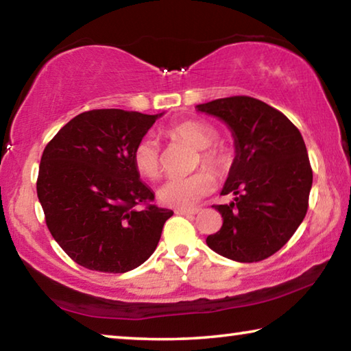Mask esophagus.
I'll use <instances>...</instances> for the list:
<instances>
[{
  "mask_svg": "<svg viewBox=\"0 0 351 351\" xmlns=\"http://www.w3.org/2000/svg\"><path fill=\"white\" fill-rule=\"evenodd\" d=\"M198 212H199L198 209H176V210H175L176 215H186V217H189V215H197Z\"/></svg>",
  "mask_w": 351,
  "mask_h": 351,
  "instance_id": "34e87169",
  "label": "esophagus"
}]
</instances>
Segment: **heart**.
<instances>
[{"label":"heart","mask_w":351,"mask_h":351,"mask_svg":"<svg viewBox=\"0 0 351 351\" xmlns=\"http://www.w3.org/2000/svg\"><path fill=\"white\" fill-rule=\"evenodd\" d=\"M167 134L198 148V164L210 169L217 176H224L230 170L232 154L224 145L213 144L217 141V132L209 123L189 119V121L178 122L169 127ZM132 158L136 170L142 176L153 180L161 173V150H159V142L153 136H144L138 141L133 148ZM210 172L198 170L189 176L169 178L158 189L159 201L178 209L192 207L215 187V180Z\"/></svg>","instance_id":"b5f03b06"}]
</instances>
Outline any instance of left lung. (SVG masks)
<instances>
[{
	"label": "left lung",
	"mask_w": 351,
	"mask_h": 351,
	"mask_svg": "<svg viewBox=\"0 0 351 351\" xmlns=\"http://www.w3.org/2000/svg\"><path fill=\"white\" fill-rule=\"evenodd\" d=\"M221 119L235 139V159L221 195L230 204L212 206L223 226L207 246L226 258L252 263L271 257L304 221L313 170L304 138L289 119L268 104L232 96L197 105Z\"/></svg>",
	"instance_id": "1"
}]
</instances>
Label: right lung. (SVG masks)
I'll use <instances>...</instances> for the list:
<instances>
[{
	"mask_svg": "<svg viewBox=\"0 0 351 351\" xmlns=\"http://www.w3.org/2000/svg\"><path fill=\"white\" fill-rule=\"evenodd\" d=\"M161 114L85 111L46 145L37 195L51 235L75 263L108 274L132 271L150 257L173 215L152 204L133 148ZM143 209L139 210L138 206Z\"/></svg>",
	"mask_w": 351,
	"mask_h": 351,
	"instance_id": "obj_1",
	"label": "right lung"
}]
</instances>
